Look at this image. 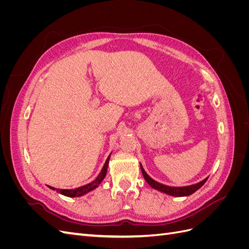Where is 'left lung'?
<instances>
[{"instance_id":"left-lung-1","label":"left lung","mask_w":249,"mask_h":249,"mask_svg":"<svg viewBox=\"0 0 249 249\" xmlns=\"http://www.w3.org/2000/svg\"><path fill=\"white\" fill-rule=\"evenodd\" d=\"M140 167H141V171H142V175L144 179L146 180V183L153 188L155 190L160 191L162 193L165 194H168L170 196H175V197H183V196H189V195L193 194L195 191H197L200 187L203 186L207 182L208 178H206L201 182L197 183V184H194V185H190V186H185V187H170V186H166L164 184H161L159 182H157L154 178H150L146 171L143 168V166L140 163Z\"/></svg>"}]
</instances>
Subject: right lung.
Masks as SVG:
<instances>
[{
    "label": "right lung",
    "instance_id": "add662e5",
    "mask_svg": "<svg viewBox=\"0 0 249 249\" xmlns=\"http://www.w3.org/2000/svg\"><path fill=\"white\" fill-rule=\"evenodd\" d=\"M110 157H111V154L107 158L106 162H105L104 166H103V168H102V170L100 172V175L97 176L95 178V179L92 180V182H90L87 185H84V186L79 187V188H74V189H56V188H54V187H51V186H48V187L50 188V189L56 190L58 193L62 194V195H64V196H67V197H80V196H83V195L87 194L88 192L96 189V188L99 187L100 184L103 182L105 177H106V175H107V169H108Z\"/></svg>",
    "mask_w": 249,
    "mask_h": 249
}]
</instances>
